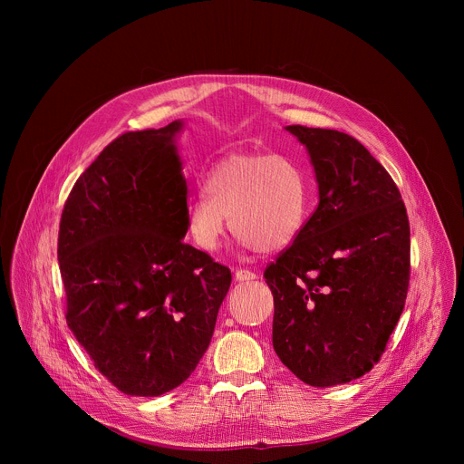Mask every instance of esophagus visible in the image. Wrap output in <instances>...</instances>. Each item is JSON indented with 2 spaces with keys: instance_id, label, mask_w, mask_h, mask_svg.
Masks as SVG:
<instances>
[{
  "instance_id": "obj_1",
  "label": "esophagus",
  "mask_w": 464,
  "mask_h": 464,
  "mask_svg": "<svg viewBox=\"0 0 464 464\" xmlns=\"http://www.w3.org/2000/svg\"><path fill=\"white\" fill-rule=\"evenodd\" d=\"M235 279L237 281H240V283H244V281H253V279H256V274L255 272H251V270H237L235 272Z\"/></svg>"
}]
</instances>
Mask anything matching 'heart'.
<instances>
[{
    "instance_id": "obj_1",
    "label": "heart",
    "mask_w": 464,
    "mask_h": 464,
    "mask_svg": "<svg viewBox=\"0 0 464 464\" xmlns=\"http://www.w3.org/2000/svg\"><path fill=\"white\" fill-rule=\"evenodd\" d=\"M306 179L286 158L231 154L208 174L206 192L187 202V231L204 251H217L229 227L244 246L272 253L299 235L306 218Z\"/></svg>"
}]
</instances>
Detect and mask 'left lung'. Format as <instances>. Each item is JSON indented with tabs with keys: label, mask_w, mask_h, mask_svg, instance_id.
Segmentation results:
<instances>
[{
	"label": "left lung",
	"mask_w": 464,
	"mask_h": 464,
	"mask_svg": "<svg viewBox=\"0 0 464 464\" xmlns=\"http://www.w3.org/2000/svg\"><path fill=\"white\" fill-rule=\"evenodd\" d=\"M306 147L319 204L264 270L274 294V349L304 383L369 372L385 353L410 286V220L399 187L338 130L286 126Z\"/></svg>",
	"instance_id": "8db88e82"
}]
</instances>
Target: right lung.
<instances>
[{
    "instance_id": "add662e5",
    "label": "right lung",
    "mask_w": 464,
    "mask_h": 464,
    "mask_svg": "<svg viewBox=\"0 0 464 464\" xmlns=\"http://www.w3.org/2000/svg\"><path fill=\"white\" fill-rule=\"evenodd\" d=\"M179 121L126 131L63 204L58 264L65 319L95 369L131 396L183 383L208 351L231 270L183 242Z\"/></svg>"
}]
</instances>
